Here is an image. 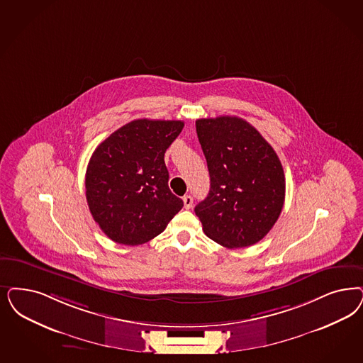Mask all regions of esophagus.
I'll list each match as a JSON object with an SVG mask.
<instances>
[{
  "instance_id": "obj_1",
  "label": "esophagus",
  "mask_w": 363,
  "mask_h": 363,
  "mask_svg": "<svg viewBox=\"0 0 363 363\" xmlns=\"http://www.w3.org/2000/svg\"><path fill=\"white\" fill-rule=\"evenodd\" d=\"M184 205H185V209H190L193 206V197L191 196H184Z\"/></svg>"
}]
</instances>
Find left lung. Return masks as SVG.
<instances>
[{"mask_svg":"<svg viewBox=\"0 0 363 363\" xmlns=\"http://www.w3.org/2000/svg\"><path fill=\"white\" fill-rule=\"evenodd\" d=\"M196 128L211 175L209 194L194 208L205 235L230 250L259 242L284 205L286 178L277 154L238 116L199 119Z\"/></svg>","mask_w":363,"mask_h":363,"instance_id":"obj_1","label":"left lung"}]
</instances>
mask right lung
Returning <instances> with one entry per match:
<instances>
[{"label":"right lung","mask_w":363,"mask_h":363,"mask_svg":"<svg viewBox=\"0 0 363 363\" xmlns=\"http://www.w3.org/2000/svg\"><path fill=\"white\" fill-rule=\"evenodd\" d=\"M182 121L137 119L122 125L94 151L86 197L94 220L118 244L140 245L162 233L184 206L169 189L164 152Z\"/></svg>","instance_id":"1"}]
</instances>
